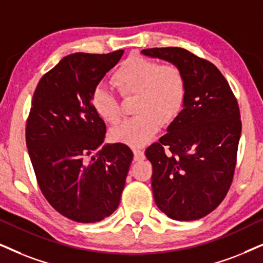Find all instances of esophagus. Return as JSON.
Returning a JSON list of instances; mask_svg holds the SVG:
<instances>
[{
	"mask_svg": "<svg viewBox=\"0 0 263 263\" xmlns=\"http://www.w3.org/2000/svg\"><path fill=\"white\" fill-rule=\"evenodd\" d=\"M134 155H135V161H141L144 159V153L141 149H135L134 151Z\"/></svg>",
	"mask_w": 263,
	"mask_h": 263,
	"instance_id": "esophagus-1",
	"label": "esophagus"
}]
</instances>
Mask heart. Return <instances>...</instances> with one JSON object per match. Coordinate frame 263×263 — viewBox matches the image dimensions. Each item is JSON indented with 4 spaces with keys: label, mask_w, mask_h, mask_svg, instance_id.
<instances>
[{
    "label": "heart",
    "mask_w": 263,
    "mask_h": 263,
    "mask_svg": "<svg viewBox=\"0 0 263 263\" xmlns=\"http://www.w3.org/2000/svg\"><path fill=\"white\" fill-rule=\"evenodd\" d=\"M124 97L136 96L134 118L125 119L110 131L114 142L139 147L154 137L161 124L174 121L182 111L187 96L183 72L175 64H160L153 59L132 55L112 76ZM92 107L104 121L115 124L121 105L114 91L98 85L92 92Z\"/></svg>",
    "instance_id": "b5f03b06"
}]
</instances>
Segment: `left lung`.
Instances as JSON below:
<instances>
[{
	"label": "left lung",
	"instance_id": "left-lung-1",
	"mask_svg": "<svg viewBox=\"0 0 263 263\" xmlns=\"http://www.w3.org/2000/svg\"><path fill=\"white\" fill-rule=\"evenodd\" d=\"M142 53L177 65L187 84L182 111L167 134L145 149L153 166V195L172 220H199L221 204L233 181L241 134L237 98L211 62L187 49Z\"/></svg>",
	"mask_w": 263,
	"mask_h": 263
}]
</instances>
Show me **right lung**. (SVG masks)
<instances>
[{"instance_id": "1", "label": "right lung", "mask_w": 263, "mask_h": 263, "mask_svg": "<svg viewBox=\"0 0 263 263\" xmlns=\"http://www.w3.org/2000/svg\"><path fill=\"white\" fill-rule=\"evenodd\" d=\"M122 49L74 53L40 80L26 120V147L47 201L64 217L93 223L120 204L134 153L105 144V127L93 110L92 92L118 64Z\"/></svg>"}]
</instances>
